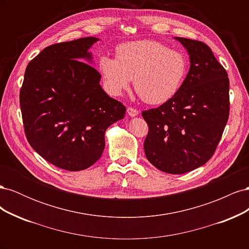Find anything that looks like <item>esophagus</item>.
I'll use <instances>...</instances> for the list:
<instances>
[{
	"label": "esophagus",
	"mask_w": 249,
	"mask_h": 249,
	"mask_svg": "<svg viewBox=\"0 0 249 249\" xmlns=\"http://www.w3.org/2000/svg\"><path fill=\"white\" fill-rule=\"evenodd\" d=\"M127 114H129L130 116H132V117H134V116H137L138 114H139V111L137 110V109H135V108H132V107H129L127 108Z\"/></svg>",
	"instance_id": "esophagus-1"
}]
</instances>
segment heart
<instances>
[{"mask_svg":"<svg viewBox=\"0 0 249 249\" xmlns=\"http://www.w3.org/2000/svg\"><path fill=\"white\" fill-rule=\"evenodd\" d=\"M116 58L103 56L100 71L108 91L119 95L130 87L148 104H162L175 96L183 86L188 71L184 53L162 42L144 39L120 44Z\"/></svg>","mask_w":249,"mask_h":249,"instance_id":"b5f03b06","label":"heart"}]
</instances>
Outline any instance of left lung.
<instances>
[{
    "label": "left lung",
    "instance_id": "left-lung-1",
    "mask_svg": "<svg viewBox=\"0 0 249 249\" xmlns=\"http://www.w3.org/2000/svg\"><path fill=\"white\" fill-rule=\"evenodd\" d=\"M176 39L189 53V72L175 96L142 116L148 125L147 160L161 171L180 175L206 164L219 144L230 115V80L206 43Z\"/></svg>",
    "mask_w": 249,
    "mask_h": 249
}]
</instances>
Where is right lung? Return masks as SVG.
<instances>
[{
  "label": "right lung",
  "instance_id": "right-lung-1",
  "mask_svg": "<svg viewBox=\"0 0 249 249\" xmlns=\"http://www.w3.org/2000/svg\"><path fill=\"white\" fill-rule=\"evenodd\" d=\"M99 39L86 37L43 49L29 62L19 91L28 142L44 160L69 171L100 159L108 126L125 107L100 85L101 74L84 62Z\"/></svg>",
  "mask_w": 249,
  "mask_h": 249
}]
</instances>
